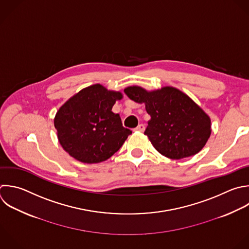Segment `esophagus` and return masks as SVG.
<instances>
[{
	"label": "esophagus",
	"mask_w": 249,
	"mask_h": 249,
	"mask_svg": "<svg viewBox=\"0 0 249 249\" xmlns=\"http://www.w3.org/2000/svg\"><path fill=\"white\" fill-rule=\"evenodd\" d=\"M134 130H136V131H141V132H142V131L145 130V125L142 124H140L137 125V127L134 128Z\"/></svg>",
	"instance_id": "1"
}]
</instances>
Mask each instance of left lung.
<instances>
[{"instance_id":"obj_1","label":"left lung","mask_w":249,"mask_h":249,"mask_svg":"<svg viewBox=\"0 0 249 249\" xmlns=\"http://www.w3.org/2000/svg\"><path fill=\"white\" fill-rule=\"evenodd\" d=\"M125 94L136 103H144L151 116L144 134L162 156L180 160L197 154L211 134L208 115L186 93L173 87L148 91L132 86Z\"/></svg>"}]
</instances>
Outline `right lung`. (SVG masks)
Listing matches in <instances>:
<instances>
[{
    "mask_svg": "<svg viewBox=\"0 0 249 249\" xmlns=\"http://www.w3.org/2000/svg\"><path fill=\"white\" fill-rule=\"evenodd\" d=\"M123 93L100 84L83 89L57 111L54 126L62 148L84 163H98L111 158L123 146L131 130L123 126L112 112Z\"/></svg>",
    "mask_w": 249,
    "mask_h": 249,
    "instance_id": "add662e5",
    "label": "right lung"
}]
</instances>
